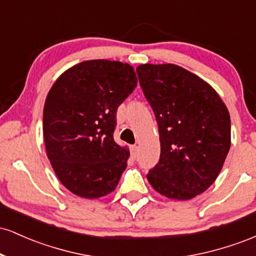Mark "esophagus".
Returning a JSON list of instances; mask_svg holds the SVG:
<instances>
[{
	"label": "esophagus",
	"mask_w": 256,
	"mask_h": 256,
	"mask_svg": "<svg viewBox=\"0 0 256 256\" xmlns=\"http://www.w3.org/2000/svg\"><path fill=\"white\" fill-rule=\"evenodd\" d=\"M130 152H131V156L134 158H136V156H137L138 146H131V148H130Z\"/></svg>",
	"instance_id": "esophagus-1"
}]
</instances>
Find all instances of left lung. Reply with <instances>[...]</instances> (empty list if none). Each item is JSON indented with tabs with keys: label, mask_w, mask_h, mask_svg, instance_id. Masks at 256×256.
<instances>
[{
	"label": "left lung",
	"mask_w": 256,
	"mask_h": 256,
	"mask_svg": "<svg viewBox=\"0 0 256 256\" xmlns=\"http://www.w3.org/2000/svg\"><path fill=\"white\" fill-rule=\"evenodd\" d=\"M136 71L161 143L146 178L166 198H195L214 183L230 149L228 108L210 85L176 64H146Z\"/></svg>",
	"instance_id": "obj_1"
}]
</instances>
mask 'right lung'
<instances>
[{"label":"right lung","mask_w":256,"mask_h":256,"mask_svg":"<svg viewBox=\"0 0 256 256\" xmlns=\"http://www.w3.org/2000/svg\"><path fill=\"white\" fill-rule=\"evenodd\" d=\"M137 85L128 64L84 61L58 77L46 96V155L64 188L85 198L108 195L128 166V150L114 140L116 110Z\"/></svg>","instance_id":"right-lung-1"}]
</instances>
